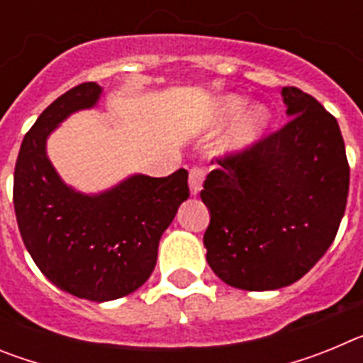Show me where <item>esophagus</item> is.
<instances>
[{"label":"esophagus","mask_w":363,"mask_h":363,"mask_svg":"<svg viewBox=\"0 0 363 363\" xmlns=\"http://www.w3.org/2000/svg\"><path fill=\"white\" fill-rule=\"evenodd\" d=\"M203 179H205V171L203 167L200 165H194L191 167V171H189V187H191V194H200L201 191V185H203Z\"/></svg>","instance_id":"obj_1"}]
</instances>
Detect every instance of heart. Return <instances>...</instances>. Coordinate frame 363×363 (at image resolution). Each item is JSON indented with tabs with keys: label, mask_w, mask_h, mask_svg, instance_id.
Segmentation results:
<instances>
[{
	"label": "heart",
	"mask_w": 363,
	"mask_h": 363,
	"mask_svg": "<svg viewBox=\"0 0 363 363\" xmlns=\"http://www.w3.org/2000/svg\"><path fill=\"white\" fill-rule=\"evenodd\" d=\"M243 108H245V99L240 98V96H227V98H221L216 104L213 118L216 123H227V121L240 116ZM269 118H271V114L262 105L247 112L245 116L240 120V123L236 125V129H234L233 145L247 147L255 143L264 134L265 127L269 123Z\"/></svg>",
	"instance_id": "b5f03b06"
}]
</instances>
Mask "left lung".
<instances>
[{
	"mask_svg": "<svg viewBox=\"0 0 363 363\" xmlns=\"http://www.w3.org/2000/svg\"><path fill=\"white\" fill-rule=\"evenodd\" d=\"M289 121L216 158L203 203L207 262L225 284L271 291L300 280L329 249L344 218L349 163L338 121L311 94L281 89Z\"/></svg>",
	"mask_w": 363,
	"mask_h": 363,
	"instance_id": "8db88e82",
	"label": "left lung"
}]
</instances>
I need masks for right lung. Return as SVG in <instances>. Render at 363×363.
<instances>
[{
    "label": "right lung",
    "mask_w": 363,
    "mask_h": 363,
    "mask_svg": "<svg viewBox=\"0 0 363 363\" xmlns=\"http://www.w3.org/2000/svg\"><path fill=\"white\" fill-rule=\"evenodd\" d=\"M101 86L79 83L54 99L25 134L14 169V211L27 251L65 293L92 301L142 287L158 258L163 230L189 198L187 171L167 178L136 174L86 196L63 184L45 142L69 114L96 105Z\"/></svg>",
    "instance_id": "obj_1"
}]
</instances>
